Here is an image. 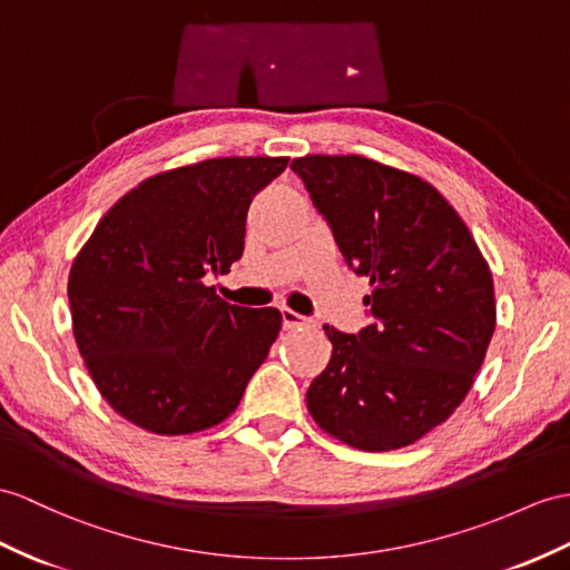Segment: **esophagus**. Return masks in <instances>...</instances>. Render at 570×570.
I'll return each mask as SVG.
<instances>
[{
	"instance_id": "obj_1",
	"label": "esophagus",
	"mask_w": 570,
	"mask_h": 570,
	"mask_svg": "<svg viewBox=\"0 0 570 570\" xmlns=\"http://www.w3.org/2000/svg\"><path fill=\"white\" fill-rule=\"evenodd\" d=\"M283 326H285V328L314 326V322H312V318H307V316H302V314L293 312V309H283Z\"/></svg>"
}]
</instances>
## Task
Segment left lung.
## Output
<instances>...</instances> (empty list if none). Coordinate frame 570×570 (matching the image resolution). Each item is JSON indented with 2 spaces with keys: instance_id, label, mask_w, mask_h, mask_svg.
<instances>
[{
  "instance_id": "obj_1",
  "label": "left lung",
  "mask_w": 570,
  "mask_h": 570,
  "mask_svg": "<svg viewBox=\"0 0 570 570\" xmlns=\"http://www.w3.org/2000/svg\"><path fill=\"white\" fill-rule=\"evenodd\" d=\"M293 169L372 287V322L357 336L324 326L333 353L309 384L307 409L355 450L409 448L462 404L489 351V261L421 176L363 155H307Z\"/></svg>"
}]
</instances>
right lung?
<instances>
[{
  "label": "right lung",
  "mask_w": 570,
  "mask_h": 570,
  "mask_svg": "<svg viewBox=\"0 0 570 570\" xmlns=\"http://www.w3.org/2000/svg\"><path fill=\"white\" fill-rule=\"evenodd\" d=\"M289 157H217L145 178L110 207L67 281L77 348L125 421L190 435L237 411L283 326L205 285L244 254L246 213Z\"/></svg>",
  "instance_id": "add662e5"
}]
</instances>
